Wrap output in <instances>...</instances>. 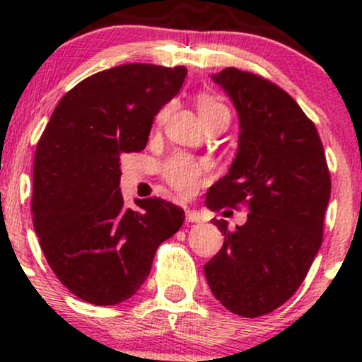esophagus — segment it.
<instances>
[{
    "label": "esophagus",
    "instance_id": "esophagus-1",
    "mask_svg": "<svg viewBox=\"0 0 362 362\" xmlns=\"http://www.w3.org/2000/svg\"><path fill=\"white\" fill-rule=\"evenodd\" d=\"M185 216H187V221L189 223H201L202 221V214L195 209H187Z\"/></svg>",
    "mask_w": 362,
    "mask_h": 362
}]
</instances>
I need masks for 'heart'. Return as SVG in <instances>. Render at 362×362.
Returning a JSON list of instances; mask_svg holds the SVG:
<instances>
[{
  "label": "heart",
  "mask_w": 362,
  "mask_h": 362,
  "mask_svg": "<svg viewBox=\"0 0 362 362\" xmlns=\"http://www.w3.org/2000/svg\"><path fill=\"white\" fill-rule=\"evenodd\" d=\"M195 105H197L202 122L223 114L230 115L228 107L221 100H218L214 95L206 93V91L197 95ZM170 109H172V105H165L163 109L158 112V122H163L167 119ZM206 172V163H202V161L195 160V158L189 155H184V153H178V155L168 158L163 163V167H161V173H163V178L167 180V184L180 195H192L197 192L199 187L204 184Z\"/></svg>",
  "instance_id": "1"
}]
</instances>
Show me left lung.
<instances>
[{"label": "left lung", "instance_id": "left-lung-1", "mask_svg": "<svg viewBox=\"0 0 362 362\" xmlns=\"http://www.w3.org/2000/svg\"><path fill=\"white\" fill-rule=\"evenodd\" d=\"M213 80L240 119L230 172L206 195L211 211L247 204V223L228 230L204 265L214 298L231 313L255 318L284 305L308 274L323 238L330 173L315 124L291 95L257 74L226 68Z\"/></svg>", "mask_w": 362, "mask_h": 362}]
</instances>
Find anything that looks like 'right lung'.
Listing matches in <instances>:
<instances>
[{
  "mask_svg": "<svg viewBox=\"0 0 362 362\" xmlns=\"http://www.w3.org/2000/svg\"><path fill=\"white\" fill-rule=\"evenodd\" d=\"M185 66H115L61 98L35 149L34 228L45 260L74 296L117 305L141 288L156 248L184 224L163 199L124 206L120 156L146 148L153 119L180 91Z\"/></svg>",
  "mask_w": 362,
  "mask_h": 362,
  "instance_id": "add662e5",
  "label": "right lung"
}]
</instances>
